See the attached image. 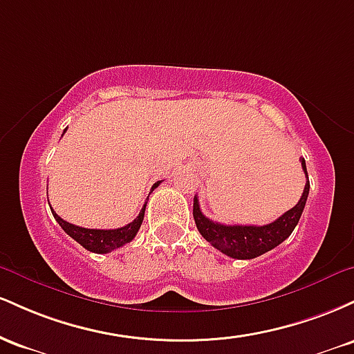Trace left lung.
I'll list each match as a JSON object with an SVG mask.
<instances>
[{
	"label": "left lung",
	"instance_id": "8db88e82",
	"mask_svg": "<svg viewBox=\"0 0 354 354\" xmlns=\"http://www.w3.org/2000/svg\"><path fill=\"white\" fill-rule=\"evenodd\" d=\"M301 168L308 178L306 163L301 158ZM308 193H310V181L306 180L303 194L299 201L291 209L281 214L276 221L265 226H245V225H219L206 218L200 209V201L194 196L193 203V216L196 228L206 241L211 243L223 254L236 259H253L256 256H261L273 250L293 233L298 225L299 218L306 205Z\"/></svg>",
	"mask_w": 354,
	"mask_h": 354
}]
</instances>
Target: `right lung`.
I'll return each mask as SVG.
<instances>
[{"label":"right lung","mask_w":354,"mask_h":354,"mask_svg":"<svg viewBox=\"0 0 354 354\" xmlns=\"http://www.w3.org/2000/svg\"><path fill=\"white\" fill-rule=\"evenodd\" d=\"M161 181L154 183L151 191L156 188L158 185H160ZM145 209H146V203L143 205V208H141L140 214H138L136 219H133L129 225L123 226V228H118V230H88V228H81V226H76V225H71V223L64 221L63 218L58 216V214L55 213V211L51 209L53 216H55L56 221L59 223L61 228L64 230V233H68L70 236L75 239V241H78L81 246L86 248L88 251H93V253H98V254H103V253H111V251L118 250V248H121L126 243L131 241L133 238L136 236L138 230H140L141 223H143V218H145Z\"/></svg>","instance_id":"1"}]
</instances>
